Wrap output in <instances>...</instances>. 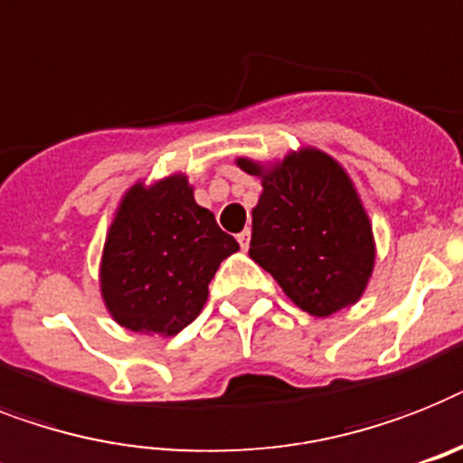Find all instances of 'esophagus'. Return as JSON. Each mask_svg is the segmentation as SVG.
<instances>
[{"instance_id":"esophagus-1","label":"esophagus","mask_w":463,"mask_h":463,"mask_svg":"<svg viewBox=\"0 0 463 463\" xmlns=\"http://www.w3.org/2000/svg\"><path fill=\"white\" fill-rule=\"evenodd\" d=\"M236 239H239V246L243 248V250H248V243H250V229H243Z\"/></svg>"}]
</instances>
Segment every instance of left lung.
Wrapping results in <instances>:
<instances>
[{"label": "left lung", "instance_id": "8db88e82", "mask_svg": "<svg viewBox=\"0 0 463 463\" xmlns=\"http://www.w3.org/2000/svg\"><path fill=\"white\" fill-rule=\"evenodd\" d=\"M262 177L248 255L300 309L328 317L360 300L373 269V234L353 182L331 156L303 148L272 170L239 158Z\"/></svg>", "mask_w": 463, "mask_h": 463}]
</instances>
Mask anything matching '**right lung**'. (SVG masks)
Wrapping results in <instances>:
<instances>
[{"mask_svg": "<svg viewBox=\"0 0 463 463\" xmlns=\"http://www.w3.org/2000/svg\"><path fill=\"white\" fill-rule=\"evenodd\" d=\"M236 250L234 236L194 201L184 175L135 184L103 246V303L129 331L175 335L201 315L210 279Z\"/></svg>", "mask_w": 463, "mask_h": 463, "instance_id": "add662e5", "label": "right lung"}]
</instances>
